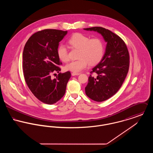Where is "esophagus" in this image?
<instances>
[{
	"label": "esophagus",
	"mask_w": 153,
	"mask_h": 153,
	"mask_svg": "<svg viewBox=\"0 0 153 153\" xmlns=\"http://www.w3.org/2000/svg\"><path fill=\"white\" fill-rule=\"evenodd\" d=\"M80 73H76V72H72V76H75V75H79Z\"/></svg>",
	"instance_id": "obj_1"
}]
</instances>
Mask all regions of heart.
I'll return each instance as SVG.
<instances>
[{"instance_id":"b5f03b06","label":"heart","mask_w":153,"mask_h":153,"mask_svg":"<svg viewBox=\"0 0 153 153\" xmlns=\"http://www.w3.org/2000/svg\"><path fill=\"white\" fill-rule=\"evenodd\" d=\"M68 44L71 48L78 49V59L66 64L67 71L78 73L85 69L88 64L91 66L98 64L104 58L105 45L99 38L90 39L82 33H75L68 39ZM56 54L62 62H66L69 61L68 51L63 45L58 46Z\"/></svg>"}]
</instances>
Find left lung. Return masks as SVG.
Returning <instances> with one entry per match:
<instances>
[{
    "instance_id": "left-lung-1",
    "label": "left lung",
    "mask_w": 153,
    "mask_h": 153,
    "mask_svg": "<svg viewBox=\"0 0 153 153\" xmlns=\"http://www.w3.org/2000/svg\"><path fill=\"white\" fill-rule=\"evenodd\" d=\"M84 29L100 33L107 42L104 58L90 72L85 88L89 98L102 102L115 95L122 86L129 69V52L124 41L108 29L98 26ZM93 73L95 76L91 75Z\"/></svg>"
}]
</instances>
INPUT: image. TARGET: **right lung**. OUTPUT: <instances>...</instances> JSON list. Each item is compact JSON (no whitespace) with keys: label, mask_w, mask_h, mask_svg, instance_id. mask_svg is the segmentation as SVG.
Returning <instances> with one entry per match:
<instances>
[{"label":"right lung","mask_w":153,"mask_h":153,"mask_svg":"<svg viewBox=\"0 0 153 153\" xmlns=\"http://www.w3.org/2000/svg\"><path fill=\"white\" fill-rule=\"evenodd\" d=\"M67 31L44 29L33 34L25 45L23 71L25 82L32 94L41 102L53 104L65 95L71 72L59 73L52 79L51 74L59 72L61 62L56 54L59 42Z\"/></svg>","instance_id":"obj_1"}]
</instances>
